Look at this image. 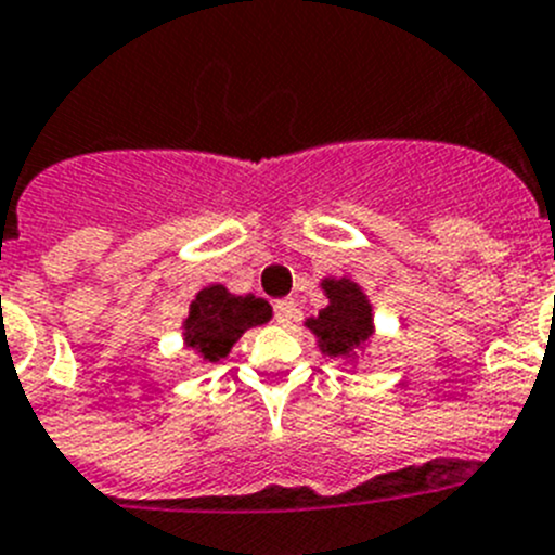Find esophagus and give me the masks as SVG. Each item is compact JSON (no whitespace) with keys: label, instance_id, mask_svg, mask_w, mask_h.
Returning <instances> with one entry per match:
<instances>
[{"label":"esophagus","instance_id":"obj_1","mask_svg":"<svg viewBox=\"0 0 555 555\" xmlns=\"http://www.w3.org/2000/svg\"><path fill=\"white\" fill-rule=\"evenodd\" d=\"M273 311H276V322H279V325H289V322L298 320V314H300L298 300H295V298H282V300H276V306H273Z\"/></svg>","mask_w":555,"mask_h":555}]
</instances>
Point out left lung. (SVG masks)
<instances>
[{
  "instance_id": "obj_1",
  "label": "left lung",
  "mask_w": 555,
  "mask_h": 555,
  "mask_svg": "<svg viewBox=\"0 0 555 555\" xmlns=\"http://www.w3.org/2000/svg\"><path fill=\"white\" fill-rule=\"evenodd\" d=\"M322 289L331 304L317 317L306 320V327L320 338V349L331 358H352L374 333L371 304L363 289L349 279H325Z\"/></svg>"
}]
</instances>
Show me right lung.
<instances>
[{
    "label": "right lung",
    "mask_w": 555,
    "mask_h": 555,
    "mask_svg": "<svg viewBox=\"0 0 555 555\" xmlns=\"http://www.w3.org/2000/svg\"><path fill=\"white\" fill-rule=\"evenodd\" d=\"M268 300L255 295H233L222 284L201 289L190 306V317L184 320V341L195 349L206 363L228 358L233 344L249 327L271 320Z\"/></svg>",
    "instance_id": "add662e5"
}]
</instances>
